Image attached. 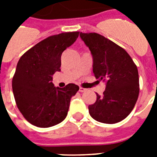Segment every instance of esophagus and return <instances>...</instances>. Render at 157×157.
Segmentation results:
<instances>
[{"label":"esophagus","mask_w":157,"mask_h":157,"mask_svg":"<svg viewBox=\"0 0 157 157\" xmlns=\"http://www.w3.org/2000/svg\"><path fill=\"white\" fill-rule=\"evenodd\" d=\"M86 90H87V89L82 88V87H80V88H79V91H80V92H86Z\"/></svg>","instance_id":"34e87169"}]
</instances>
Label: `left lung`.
Returning <instances> with one entry per match:
<instances>
[{"label":"left lung","instance_id":"8db88e82","mask_svg":"<svg viewBox=\"0 0 157 157\" xmlns=\"http://www.w3.org/2000/svg\"><path fill=\"white\" fill-rule=\"evenodd\" d=\"M93 58L96 79L105 82L102 95L89 106L92 118L105 124H115L129 116L139 94L137 66L129 54L112 40L98 33H80Z\"/></svg>","mask_w":157,"mask_h":157}]
</instances>
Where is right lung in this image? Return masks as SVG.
Returning <instances> with one entry per match:
<instances>
[{
    "label": "right lung",
    "mask_w": 157,
    "mask_h": 157,
    "mask_svg": "<svg viewBox=\"0 0 157 157\" xmlns=\"http://www.w3.org/2000/svg\"><path fill=\"white\" fill-rule=\"evenodd\" d=\"M79 32L49 36L28 50L18 60L12 89L18 110L33 125L48 128L66 118L70 101L79 86L55 87L53 75L60 71L61 55L71 46Z\"/></svg>",
    "instance_id": "obj_1"
}]
</instances>
